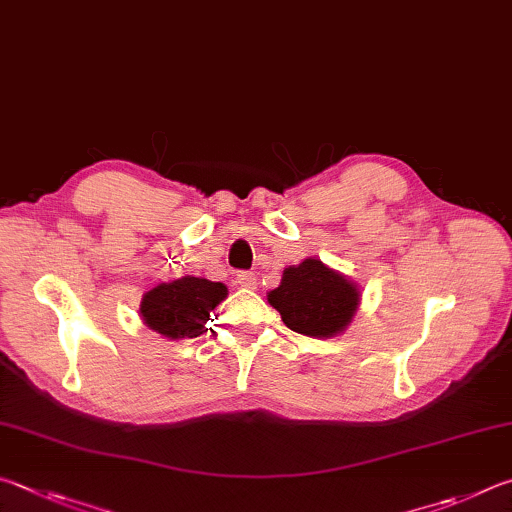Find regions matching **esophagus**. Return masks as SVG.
Returning <instances> with one entry per match:
<instances>
[{
    "instance_id": "esophagus-1",
    "label": "esophagus",
    "mask_w": 512,
    "mask_h": 512,
    "mask_svg": "<svg viewBox=\"0 0 512 512\" xmlns=\"http://www.w3.org/2000/svg\"><path fill=\"white\" fill-rule=\"evenodd\" d=\"M236 283L245 290H256V274L254 272H238Z\"/></svg>"
}]
</instances>
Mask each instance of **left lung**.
Instances as JSON below:
<instances>
[{
    "label": "left lung",
    "mask_w": 512,
    "mask_h": 512,
    "mask_svg": "<svg viewBox=\"0 0 512 512\" xmlns=\"http://www.w3.org/2000/svg\"><path fill=\"white\" fill-rule=\"evenodd\" d=\"M267 301L294 333L328 339L351 326L362 292L357 283L319 258H306L299 265L285 267L281 285L267 292Z\"/></svg>",
    "instance_id": "8db88e82"
}]
</instances>
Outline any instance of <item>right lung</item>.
I'll return each instance as SVG.
<instances>
[{"label": "right lung", "instance_id": "right-lung-1", "mask_svg": "<svg viewBox=\"0 0 512 512\" xmlns=\"http://www.w3.org/2000/svg\"><path fill=\"white\" fill-rule=\"evenodd\" d=\"M227 285L202 276H182L159 283L143 294L139 317L152 333L177 342L193 339L206 330V319L227 299Z\"/></svg>", "mask_w": 512, "mask_h": 512}]
</instances>
